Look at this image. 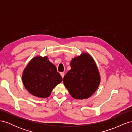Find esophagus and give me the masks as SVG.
I'll use <instances>...</instances> for the list:
<instances>
[{"mask_svg": "<svg viewBox=\"0 0 132 132\" xmlns=\"http://www.w3.org/2000/svg\"><path fill=\"white\" fill-rule=\"evenodd\" d=\"M61 77H62V78H63L64 77V73L63 72L61 73Z\"/></svg>", "mask_w": 132, "mask_h": 132, "instance_id": "1", "label": "esophagus"}]
</instances>
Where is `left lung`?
Wrapping results in <instances>:
<instances>
[{
	"mask_svg": "<svg viewBox=\"0 0 132 132\" xmlns=\"http://www.w3.org/2000/svg\"><path fill=\"white\" fill-rule=\"evenodd\" d=\"M71 69L63 78V83L74 98H88L97 90L100 75L93 58L87 53L73 58Z\"/></svg>",
	"mask_w": 132,
	"mask_h": 132,
	"instance_id": "8db88e82",
	"label": "left lung"
}]
</instances>
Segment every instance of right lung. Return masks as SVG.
Segmentation results:
<instances>
[{
  "instance_id": "obj_1",
  "label": "right lung",
  "mask_w": 132,
  "mask_h": 132,
  "mask_svg": "<svg viewBox=\"0 0 132 132\" xmlns=\"http://www.w3.org/2000/svg\"><path fill=\"white\" fill-rule=\"evenodd\" d=\"M62 80L56 67L47 57L37 56L31 60L22 76L26 89L31 94L41 98L50 96L54 87Z\"/></svg>"
}]
</instances>
